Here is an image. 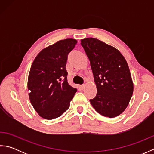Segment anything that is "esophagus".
I'll use <instances>...</instances> for the list:
<instances>
[{
  "label": "esophagus",
  "instance_id": "34e87169",
  "mask_svg": "<svg viewBox=\"0 0 154 154\" xmlns=\"http://www.w3.org/2000/svg\"><path fill=\"white\" fill-rule=\"evenodd\" d=\"M78 87H79V89H83L84 87H85V85H79Z\"/></svg>",
  "mask_w": 154,
  "mask_h": 154
}]
</instances>
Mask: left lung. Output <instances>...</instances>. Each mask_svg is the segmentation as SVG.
I'll list each match as a JSON object with an SVG mask.
<instances>
[{"instance_id": "1", "label": "left lung", "mask_w": 154, "mask_h": 154, "mask_svg": "<svg viewBox=\"0 0 154 154\" xmlns=\"http://www.w3.org/2000/svg\"><path fill=\"white\" fill-rule=\"evenodd\" d=\"M90 61L97 85L96 97L91 104L101 115L114 118L128 105L134 85L127 62L112 46L93 38L81 40Z\"/></svg>"}]
</instances>
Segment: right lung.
I'll use <instances>...</instances> for the list:
<instances>
[{"label": "right lung", "mask_w": 154, "mask_h": 154, "mask_svg": "<svg viewBox=\"0 0 154 154\" xmlns=\"http://www.w3.org/2000/svg\"><path fill=\"white\" fill-rule=\"evenodd\" d=\"M77 41L68 38L43 49L32 63L28 79L29 98L39 115L51 120L69 107L77 89L67 82V55Z\"/></svg>", "instance_id": "1"}]
</instances>
